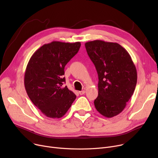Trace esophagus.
<instances>
[{"label": "esophagus", "instance_id": "obj_1", "mask_svg": "<svg viewBox=\"0 0 158 158\" xmlns=\"http://www.w3.org/2000/svg\"><path fill=\"white\" fill-rule=\"evenodd\" d=\"M85 90H82V91H80V92H79V94L81 95H84L85 94Z\"/></svg>", "mask_w": 158, "mask_h": 158}]
</instances>
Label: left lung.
<instances>
[{"mask_svg":"<svg viewBox=\"0 0 158 158\" xmlns=\"http://www.w3.org/2000/svg\"><path fill=\"white\" fill-rule=\"evenodd\" d=\"M88 56L98 77L96 110L111 118L120 113L135 89L137 72L131 57L117 43L94 40L85 44Z\"/></svg>","mask_w":158,"mask_h":158,"instance_id":"left-lung-1","label":"left lung"}]
</instances>
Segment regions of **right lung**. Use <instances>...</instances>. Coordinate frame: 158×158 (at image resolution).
Instances as JSON below:
<instances>
[{"instance_id": "right-lung-1", "label": "right lung", "mask_w": 158, "mask_h": 158, "mask_svg": "<svg viewBox=\"0 0 158 158\" xmlns=\"http://www.w3.org/2000/svg\"><path fill=\"white\" fill-rule=\"evenodd\" d=\"M80 42L52 41L33 54L24 76V85L32 102L47 117L60 118L76 98L65 82L64 66L76 55Z\"/></svg>"}]
</instances>
